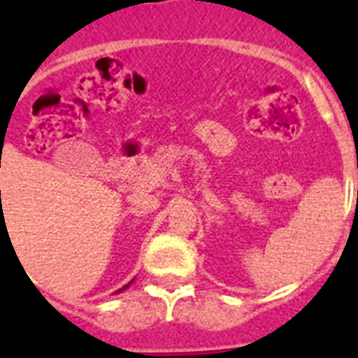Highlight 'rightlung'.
I'll return each instance as SVG.
<instances>
[{"label": "right lung", "instance_id": "obj_1", "mask_svg": "<svg viewBox=\"0 0 358 358\" xmlns=\"http://www.w3.org/2000/svg\"><path fill=\"white\" fill-rule=\"evenodd\" d=\"M124 288H128V284H126V286H124ZM124 288H122V289H124Z\"/></svg>", "mask_w": 358, "mask_h": 358}]
</instances>
